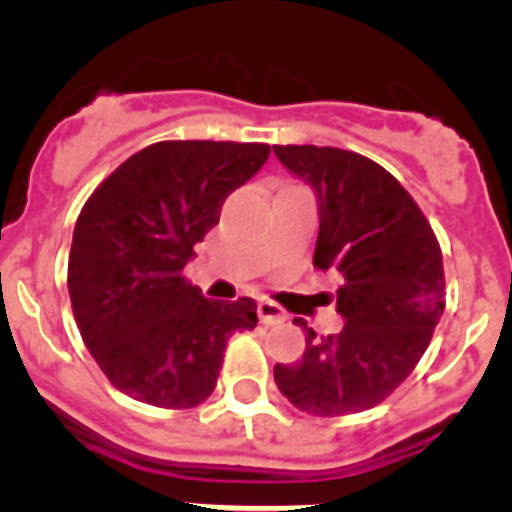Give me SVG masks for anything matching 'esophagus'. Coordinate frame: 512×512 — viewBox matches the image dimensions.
Masks as SVG:
<instances>
[{
    "label": "esophagus",
    "instance_id": "esophagus-1",
    "mask_svg": "<svg viewBox=\"0 0 512 512\" xmlns=\"http://www.w3.org/2000/svg\"><path fill=\"white\" fill-rule=\"evenodd\" d=\"M257 316H260L262 324H280V321H285V311L273 301L257 303Z\"/></svg>",
    "mask_w": 512,
    "mask_h": 512
}]
</instances>
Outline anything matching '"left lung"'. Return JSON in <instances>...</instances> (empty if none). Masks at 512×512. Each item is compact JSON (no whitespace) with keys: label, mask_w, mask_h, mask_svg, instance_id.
<instances>
[{"label":"left lung","mask_w":512,"mask_h":512,"mask_svg":"<svg viewBox=\"0 0 512 512\" xmlns=\"http://www.w3.org/2000/svg\"><path fill=\"white\" fill-rule=\"evenodd\" d=\"M319 201L313 265L339 278V334L275 365L280 393L313 416H349L388 398L411 375L444 313V262L431 224L388 170L339 147L275 145Z\"/></svg>","instance_id":"left-lung-1"}]
</instances>
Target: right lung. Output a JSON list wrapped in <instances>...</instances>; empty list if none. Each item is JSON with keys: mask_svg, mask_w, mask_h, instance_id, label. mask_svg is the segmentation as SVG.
Listing matches in <instances>:
<instances>
[{"mask_svg": "<svg viewBox=\"0 0 512 512\" xmlns=\"http://www.w3.org/2000/svg\"><path fill=\"white\" fill-rule=\"evenodd\" d=\"M267 155L262 142H155L124 160L78 214L68 257L73 316L124 395L158 408L204 403L229 336L257 326L252 298H204L183 267Z\"/></svg>", "mask_w": 512, "mask_h": 512, "instance_id": "add662e5", "label": "right lung"}]
</instances>
